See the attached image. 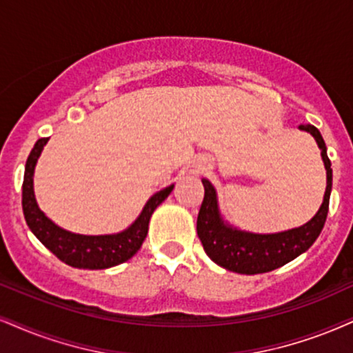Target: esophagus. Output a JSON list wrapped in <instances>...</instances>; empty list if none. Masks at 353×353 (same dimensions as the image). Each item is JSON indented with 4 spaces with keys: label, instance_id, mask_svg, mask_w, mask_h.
Segmentation results:
<instances>
[{
    "label": "esophagus",
    "instance_id": "obj_1",
    "mask_svg": "<svg viewBox=\"0 0 353 353\" xmlns=\"http://www.w3.org/2000/svg\"><path fill=\"white\" fill-rule=\"evenodd\" d=\"M211 167L210 165H204V167H201V172H206V170H210Z\"/></svg>",
    "mask_w": 353,
    "mask_h": 353
}]
</instances>
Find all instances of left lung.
Here are the masks:
<instances>
[{"label": "left lung", "mask_w": 353, "mask_h": 353, "mask_svg": "<svg viewBox=\"0 0 353 353\" xmlns=\"http://www.w3.org/2000/svg\"><path fill=\"white\" fill-rule=\"evenodd\" d=\"M301 130H307L314 136L321 149L325 170H327V186H325L324 201L321 204L317 214L310 223L301 228L286 230L278 234H250L232 229L223 223L217 210L216 191L208 180H203L204 199L198 212L196 230L203 243V249L212 262L224 267L229 272L243 273V275H256L280 268L306 252L325 224L329 211V198L332 190V168L325 152L324 139L314 125L301 124Z\"/></svg>", "instance_id": "obj_1"}]
</instances>
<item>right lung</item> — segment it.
I'll list each match as a JSON object with an SVG mask.
<instances>
[{"mask_svg": "<svg viewBox=\"0 0 353 353\" xmlns=\"http://www.w3.org/2000/svg\"><path fill=\"white\" fill-rule=\"evenodd\" d=\"M47 141H49V137L39 139L34 149L30 150L28 162H26L23 181V212L26 223H28L29 229L34 232V236L57 259L75 268H110L114 267V265L123 263L132 255H136V252L141 249L147 237L152 212L172 193L173 185L155 193L147 201L145 208H143L141 216L136 219V223L130 225L129 229H125L124 232L114 234V236H80V234H72L52 223L49 217L39 210L36 198H34V167H36L39 155H41Z\"/></svg>", "mask_w": 353, "mask_h": 353, "instance_id": "right-lung-1", "label": "right lung"}]
</instances>
